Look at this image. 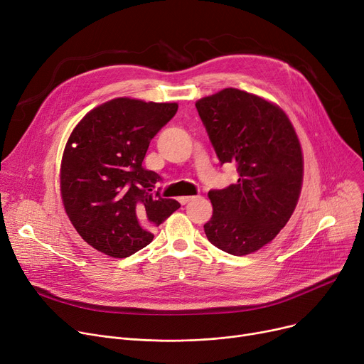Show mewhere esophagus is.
Returning <instances> with one entry per match:
<instances>
[{"mask_svg":"<svg viewBox=\"0 0 364 364\" xmlns=\"http://www.w3.org/2000/svg\"><path fill=\"white\" fill-rule=\"evenodd\" d=\"M192 199H193V196H181V198H178V202H180L181 205H186V203H188Z\"/></svg>","mask_w":364,"mask_h":364,"instance_id":"obj_1","label":"esophagus"}]
</instances>
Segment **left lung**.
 Instances as JSON below:
<instances>
[{
    "label": "left lung",
    "instance_id": "1",
    "mask_svg": "<svg viewBox=\"0 0 364 364\" xmlns=\"http://www.w3.org/2000/svg\"><path fill=\"white\" fill-rule=\"evenodd\" d=\"M217 156L236 162L239 180L209 190L208 240L232 255L252 254L289 221L302 186V150L294 125L274 103L237 88L196 102Z\"/></svg>",
    "mask_w": 364,
    "mask_h": 364
}]
</instances>
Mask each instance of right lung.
Segmentation results:
<instances>
[{
	"instance_id": "add662e5",
	"label": "right lung",
	"mask_w": 364,
	"mask_h": 364,
	"mask_svg": "<svg viewBox=\"0 0 364 364\" xmlns=\"http://www.w3.org/2000/svg\"><path fill=\"white\" fill-rule=\"evenodd\" d=\"M177 103L119 97L88 112L66 143L60 166L65 211L80 236L113 258H127L153 240L180 203L164 199L162 180L143 168L150 140L177 113Z\"/></svg>"
}]
</instances>
